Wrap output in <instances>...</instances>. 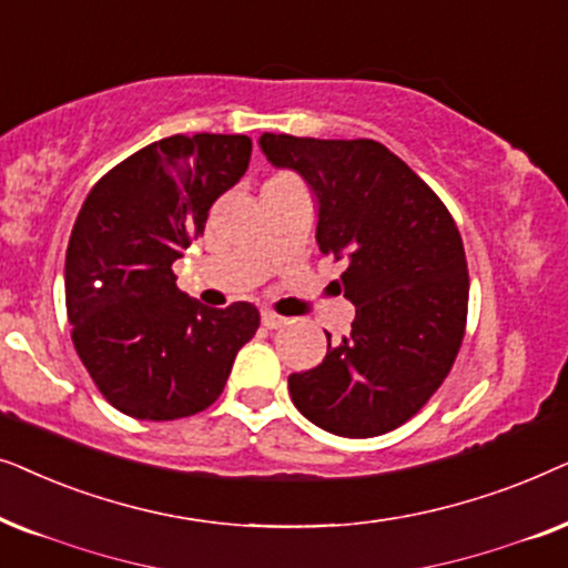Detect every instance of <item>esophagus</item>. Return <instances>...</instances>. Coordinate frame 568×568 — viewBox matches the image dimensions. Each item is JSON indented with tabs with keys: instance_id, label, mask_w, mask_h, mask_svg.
<instances>
[{
	"instance_id": "esophagus-1",
	"label": "esophagus",
	"mask_w": 568,
	"mask_h": 568,
	"mask_svg": "<svg viewBox=\"0 0 568 568\" xmlns=\"http://www.w3.org/2000/svg\"><path fill=\"white\" fill-rule=\"evenodd\" d=\"M262 324L267 329H280V327H288L291 320L283 314H275V312H262Z\"/></svg>"
}]
</instances>
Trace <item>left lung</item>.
<instances>
[{
    "mask_svg": "<svg viewBox=\"0 0 568 568\" xmlns=\"http://www.w3.org/2000/svg\"><path fill=\"white\" fill-rule=\"evenodd\" d=\"M260 145L316 192V244L347 256L339 291L355 306L351 335L288 376L293 405L337 436L395 430L442 387L465 337L470 277L455 217L376 140L264 132Z\"/></svg>",
    "mask_w": 568,
    "mask_h": 568,
    "instance_id": "obj_1",
    "label": "left lung"
}]
</instances>
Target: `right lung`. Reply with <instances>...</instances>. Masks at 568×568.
Wrapping results in <instances>:
<instances>
[{
	"mask_svg": "<svg viewBox=\"0 0 568 568\" xmlns=\"http://www.w3.org/2000/svg\"><path fill=\"white\" fill-rule=\"evenodd\" d=\"M248 158L246 134H173L113 165L82 202L67 246V316L90 379L124 415L202 413L260 329L256 306H202L171 270Z\"/></svg>",
	"mask_w": 568,
	"mask_h": 568,
	"instance_id": "right-lung-1",
	"label": "right lung"
}]
</instances>
